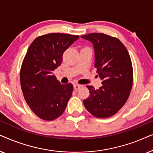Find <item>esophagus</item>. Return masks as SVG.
Wrapping results in <instances>:
<instances>
[{
  "label": "esophagus",
  "instance_id": "esophagus-1",
  "mask_svg": "<svg viewBox=\"0 0 153 153\" xmlns=\"http://www.w3.org/2000/svg\"><path fill=\"white\" fill-rule=\"evenodd\" d=\"M81 87V85H79V84H74V89L76 90H76L80 88Z\"/></svg>",
  "mask_w": 153,
  "mask_h": 153
}]
</instances>
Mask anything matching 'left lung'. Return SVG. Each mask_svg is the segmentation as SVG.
<instances>
[{"label":"left lung","instance_id":"obj_1","mask_svg":"<svg viewBox=\"0 0 153 153\" xmlns=\"http://www.w3.org/2000/svg\"><path fill=\"white\" fill-rule=\"evenodd\" d=\"M81 37L93 44L95 68L103 81L99 89L87 85L91 95L83 100V104L96 118H108L124 106L130 94L133 84L130 56L125 45L115 37L97 33Z\"/></svg>","mask_w":153,"mask_h":153}]
</instances>
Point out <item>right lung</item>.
I'll list each match as a JSON object with an SVG mask.
<instances>
[{
	"instance_id": "1",
	"label": "right lung",
	"mask_w": 153,
	"mask_h": 153,
	"mask_svg": "<svg viewBox=\"0 0 153 153\" xmlns=\"http://www.w3.org/2000/svg\"><path fill=\"white\" fill-rule=\"evenodd\" d=\"M79 37L55 33L41 35L31 43L23 60L20 82L24 99L42 120L61 116L72 95V83L61 84L53 72L61 64L64 51Z\"/></svg>"
}]
</instances>
